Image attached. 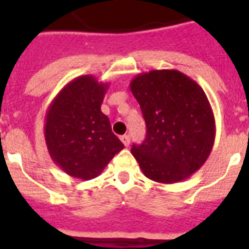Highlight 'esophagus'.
Instances as JSON below:
<instances>
[{
    "mask_svg": "<svg viewBox=\"0 0 249 249\" xmlns=\"http://www.w3.org/2000/svg\"><path fill=\"white\" fill-rule=\"evenodd\" d=\"M120 140H121V142L124 143V146H126V147H128L129 143H130V137H129L128 134H125V136L120 137Z\"/></svg>",
    "mask_w": 249,
    "mask_h": 249,
    "instance_id": "esophagus-1",
    "label": "esophagus"
}]
</instances>
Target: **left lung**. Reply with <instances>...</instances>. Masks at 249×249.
Instances as JSON below:
<instances>
[{
	"label": "left lung",
	"instance_id": "obj_1",
	"mask_svg": "<svg viewBox=\"0 0 249 249\" xmlns=\"http://www.w3.org/2000/svg\"><path fill=\"white\" fill-rule=\"evenodd\" d=\"M130 90L140 103L146 138L132 154L147 178L176 183L189 178L212 151L216 123L200 85L176 70L137 75Z\"/></svg>",
	"mask_w": 249,
	"mask_h": 249
}]
</instances>
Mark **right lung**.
<instances>
[{
    "instance_id": "obj_1",
    "label": "right lung",
    "mask_w": 249,
    "mask_h": 249,
    "mask_svg": "<svg viewBox=\"0 0 249 249\" xmlns=\"http://www.w3.org/2000/svg\"><path fill=\"white\" fill-rule=\"evenodd\" d=\"M107 89L108 84L94 76H80L49 106L44 128L48 151L68 176L84 181L95 178L124 148L101 111Z\"/></svg>"
}]
</instances>
